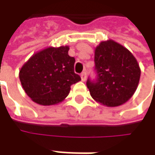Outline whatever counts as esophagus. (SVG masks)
<instances>
[{
  "label": "esophagus",
  "mask_w": 155,
  "mask_h": 155,
  "mask_svg": "<svg viewBox=\"0 0 155 155\" xmlns=\"http://www.w3.org/2000/svg\"><path fill=\"white\" fill-rule=\"evenodd\" d=\"M87 78V74L85 71H83L82 73H81V79H82V81L83 82H84V81L86 80Z\"/></svg>",
  "instance_id": "34e87169"
}]
</instances>
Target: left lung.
<instances>
[{
    "label": "left lung",
    "instance_id": "1",
    "mask_svg": "<svg viewBox=\"0 0 155 155\" xmlns=\"http://www.w3.org/2000/svg\"><path fill=\"white\" fill-rule=\"evenodd\" d=\"M97 78L86 85L93 99L108 107L125 104L135 92L140 69L134 55L114 40L102 41L95 50Z\"/></svg>",
    "mask_w": 155,
    "mask_h": 155
}]
</instances>
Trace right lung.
<instances>
[{
  "instance_id": "obj_1",
  "label": "right lung",
  "mask_w": 155,
  "mask_h": 155,
  "mask_svg": "<svg viewBox=\"0 0 155 155\" xmlns=\"http://www.w3.org/2000/svg\"><path fill=\"white\" fill-rule=\"evenodd\" d=\"M69 46L48 47L33 54L21 67L19 77L25 92L40 105L62 102L71 85L81 80L74 72L75 58L68 55Z\"/></svg>"
}]
</instances>
